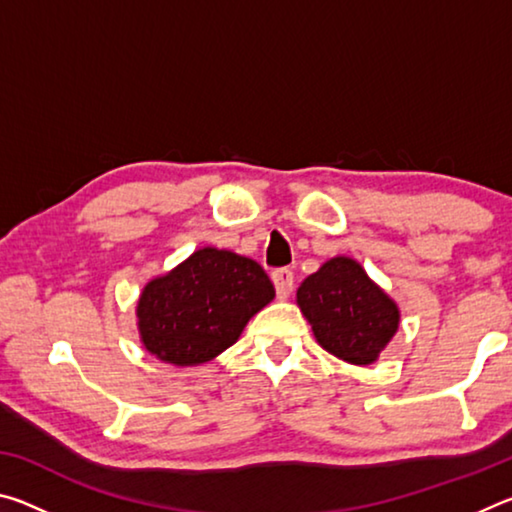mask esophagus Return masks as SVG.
<instances>
[{
  "instance_id": "1",
  "label": "esophagus",
  "mask_w": 512,
  "mask_h": 512,
  "mask_svg": "<svg viewBox=\"0 0 512 512\" xmlns=\"http://www.w3.org/2000/svg\"><path fill=\"white\" fill-rule=\"evenodd\" d=\"M273 284L277 291V298H289V293L293 291V271L291 268H275L273 271Z\"/></svg>"
}]
</instances>
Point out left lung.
I'll list each match as a JSON object with an SVG mask.
<instances>
[{
	"mask_svg": "<svg viewBox=\"0 0 512 512\" xmlns=\"http://www.w3.org/2000/svg\"><path fill=\"white\" fill-rule=\"evenodd\" d=\"M296 298L316 341L354 366L377 361L400 327V309L350 257L325 262L300 284Z\"/></svg>",
	"mask_w": 512,
	"mask_h": 512,
	"instance_id": "1",
	"label": "left lung"
}]
</instances>
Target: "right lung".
<instances>
[{
    "label": "right lung",
    "instance_id": "add662e5",
    "mask_svg": "<svg viewBox=\"0 0 512 512\" xmlns=\"http://www.w3.org/2000/svg\"><path fill=\"white\" fill-rule=\"evenodd\" d=\"M275 289L255 259L201 248L146 284L137 302L144 348L173 366H198L228 350Z\"/></svg>",
    "mask_w": 512,
    "mask_h": 512
}]
</instances>
